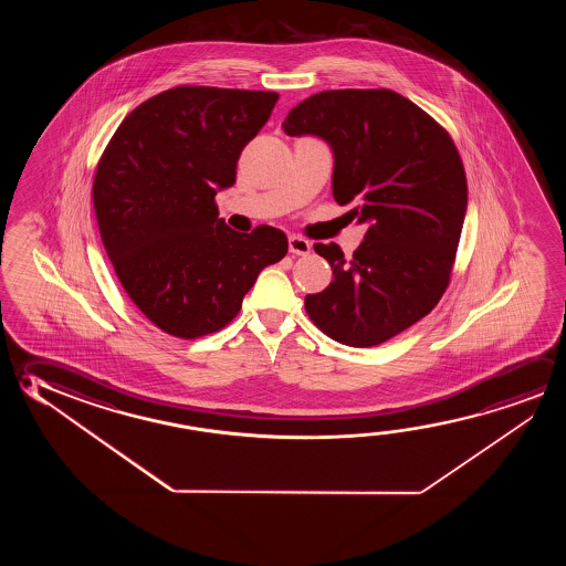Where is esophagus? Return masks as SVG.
I'll return each instance as SVG.
<instances>
[{"label": "esophagus", "mask_w": 566, "mask_h": 566, "mask_svg": "<svg viewBox=\"0 0 566 566\" xmlns=\"http://www.w3.org/2000/svg\"><path fill=\"white\" fill-rule=\"evenodd\" d=\"M287 249L292 254H297V256H306L312 251V242L306 241L304 237H300V234H290V239H287Z\"/></svg>", "instance_id": "34e87169"}]
</instances>
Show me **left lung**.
<instances>
[{"mask_svg": "<svg viewBox=\"0 0 566 566\" xmlns=\"http://www.w3.org/2000/svg\"><path fill=\"white\" fill-rule=\"evenodd\" d=\"M282 128L332 146L334 199L369 224L352 259L335 242L314 244L335 279L306 296L310 319L352 347L389 342L430 314L450 284L468 207L454 142L389 88L314 94L287 112Z\"/></svg>", "mask_w": 566, "mask_h": 566, "instance_id": "1", "label": "left lung"}]
</instances>
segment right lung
<instances>
[{
	"instance_id": "obj_1",
	"label": "right lung",
	"mask_w": 566,
	"mask_h": 566,
	"mask_svg": "<svg viewBox=\"0 0 566 566\" xmlns=\"http://www.w3.org/2000/svg\"><path fill=\"white\" fill-rule=\"evenodd\" d=\"M279 93L176 86L122 120L98 159L93 203L122 287L161 332L197 339L231 324L260 270L287 252L284 232L219 219L214 195Z\"/></svg>"
}]
</instances>
